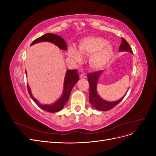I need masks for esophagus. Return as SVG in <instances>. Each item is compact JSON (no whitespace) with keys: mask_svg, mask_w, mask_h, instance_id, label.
<instances>
[{"mask_svg":"<svg viewBox=\"0 0 156 156\" xmlns=\"http://www.w3.org/2000/svg\"><path fill=\"white\" fill-rule=\"evenodd\" d=\"M87 77V74L86 73H81L80 75V78L81 79H84V78H86Z\"/></svg>","mask_w":156,"mask_h":156,"instance_id":"1","label":"esophagus"}]
</instances>
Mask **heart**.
<instances>
[{"label":"heart","mask_w":156,"mask_h":156,"mask_svg":"<svg viewBox=\"0 0 156 156\" xmlns=\"http://www.w3.org/2000/svg\"><path fill=\"white\" fill-rule=\"evenodd\" d=\"M79 51L83 54L91 55L90 58L92 67L96 69L105 66L112 57L113 49L107 41L100 37L90 36L84 37L79 44ZM68 55L76 62L81 60L82 55L77 49L70 47Z\"/></svg>","instance_id":"heart-1"}]
</instances>
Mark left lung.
Wrapping results in <instances>:
<instances>
[{"label": "left lung", "instance_id": "left-lung-1", "mask_svg": "<svg viewBox=\"0 0 156 156\" xmlns=\"http://www.w3.org/2000/svg\"><path fill=\"white\" fill-rule=\"evenodd\" d=\"M122 39V43L119 48V51H129L130 53H133V51L131 48L130 45L127 43V41L121 37ZM103 71H97L95 72L88 73L87 77H88V81L89 83V87H90V94H89V101L90 104L95 107L96 109L101 111H106L111 109L114 107L123 100L124 96L123 98H122L120 100H118L114 102H108L102 100V99L98 96V94L96 91V84L99 77Z\"/></svg>", "mask_w": 156, "mask_h": 156}]
</instances>
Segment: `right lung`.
Instances as JSON below:
<instances>
[{
  "label": "right lung",
  "mask_w": 156,
  "mask_h": 156,
  "mask_svg": "<svg viewBox=\"0 0 156 156\" xmlns=\"http://www.w3.org/2000/svg\"><path fill=\"white\" fill-rule=\"evenodd\" d=\"M42 41L51 42V43L55 44L61 50H64V51L67 50L66 44V41L62 38V37L56 34H51V33H47V34L41 36V37H38V38L36 39L35 40H34L32 42L30 45L37 43H39V42H42ZM79 77L77 72V69L68 70L66 74V77L64 79V92L62 94V96L57 101H56L55 103H53V104H51V105H48L40 104V103L32 96V94L30 92V87L27 84L28 92H29V95L32 98L33 101H34L41 108H42V109L49 112H58L61 109H62L64 105L68 101L71 91H72V90L73 86L75 85V84L79 81Z\"/></svg>",
  "instance_id": "obj_1"
}]
</instances>
